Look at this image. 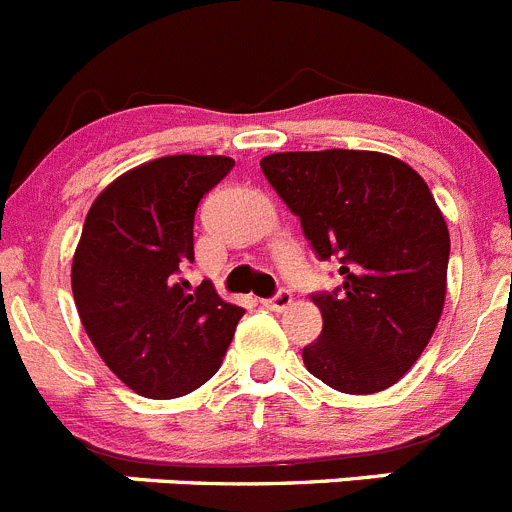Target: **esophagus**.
<instances>
[{
  "label": "esophagus",
  "mask_w": 512,
  "mask_h": 512,
  "mask_svg": "<svg viewBox=\"0 0 512 512\" xmlns=\"http://www.w3.org/2000/svg\"><path fill=\"white\" fill-rule=\"evenodd\" d=\"M290 303H293V296L288 290H280L278 296L273 298H262V306L270 308V311H285V308H290Z\"/></svg>",
  "instance_id": "34e87169"
}]
</instances>
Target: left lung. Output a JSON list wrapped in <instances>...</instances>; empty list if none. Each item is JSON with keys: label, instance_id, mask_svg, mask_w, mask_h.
<instances>
[{"label": "left lung", "instance_id": "left-lung-1", "mask_svg": "<svg viewBox=\"0 0 512 512\" xmlns=\"http://www.w3.org/2000/svg\"><path fill=\"white\" fill-rule=\"evenodd\" d=\"M260 168L316 255L342 262V288L313 296L324 329L303 349L306 370L349 395L395 385L444 311L449 229L434 193L375 150L273 153Z\"/></svg>", "mask_w": 512, "mask_h": 512}]
</instances>
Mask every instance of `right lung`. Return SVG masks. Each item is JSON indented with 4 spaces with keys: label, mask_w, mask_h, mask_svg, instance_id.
<instances>
[{
    "label": "right lung",
    "mask_w": 512,
    "mask_h": 512,
    "mask_svg": "<svg viewBox=\"0 0 512 512\" xmlns=\"http://www.w3.org/2000/svg\"><path fill=\"white\" fill-rule=\"evenodd\" d=\"M224 155H165L127 170L91 204L71 265L78 316L104 365L137 395L181 398L222 365L242 308L211 283L188 293L193 214L232 170Z\"/></svg>",
    "instance_id": "obj_1"
}]
</instances>
